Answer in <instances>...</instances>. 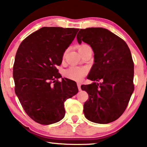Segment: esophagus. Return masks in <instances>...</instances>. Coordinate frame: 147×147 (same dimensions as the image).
I'll list each match as a JSON object with an SVG mask.
<instances>
[{
    "label": "esophagus",
    "mask_w": 147,
    "mask_h": 147,
    "mask_svg": "<svg viewBox=\"0 0 147 147\" xmlns=\"http://www.w3.org/2000/svg\"><path fill=\"white\" fill-rule=\"evenodd\" d=\"M77 85H78V90H79L80 91V90H82V89H81V84H80V83H78V84H77Z\"/></svg>",
    "instance_id": "obj_1"
}]
</instances>
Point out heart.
<instances>
[{
	"label": "heart",
	"mask_w": 147,
	"mask_h": 147,
	"mask_svg": "<svg viewBox=\"0 0 147 147\" xmlns=\"http://www.w3.org/2000/svg\"><path fill=\"white\" fill-rule=\"evenodd\" d=\"M89 45H80L78 49L79 51H81L84 48L86 47H88ZM65 55V53H63V57H64ZM88 72V69L86 67H81V66H71L69 68H67L65 70L64 74L65 76L69 79L71 80H74V81L80 82L83 79V78L86 76V74Z\"/></svg>",
	"instance_id": "obj_1"
}]
</instances>
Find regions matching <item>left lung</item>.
I'll return each mask as SVG.
<instances>
[{"label": "left lung", "mask_w": 147, "mask_h": 147, "mask_svg": "<svg viewBox=\"0 0 147 147\" xmlns=\"http://www.w3.org/2000/svg\"><path fill=\"white\" fill-rule=\"evenodd\" d=\"M77 39L80 44H89L94 53L88 78L95 82L81 86L89 96L84 104V115L95 123H110L124 113L134 89L130 49L123 39L104 28L80 29Z\"/></svg>", "instance_id": "8db88e82"}]
</instances>
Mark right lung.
I'll return each instance as SVG.
<instances>
[{"label":"right lung","mask_w":147,"mask_h":147,"mask_svg":"<svg viewBox=\"0 0 147 147\" xmlns=\"http://www.w3.org/2000/svg\"><path fill=\"white\" fill-rule=\"evenodd\" d=\"M79 29L44 27L26 37L13 65L15 92L26 113L48 125L63 119L64 102L78 92L76 82L61 77L57 66Z\"/></svg>","instance_id":"add662e5"}]
</instances>
